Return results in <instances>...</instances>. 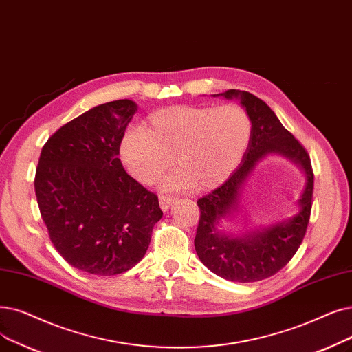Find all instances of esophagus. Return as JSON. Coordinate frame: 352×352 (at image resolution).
<instances>
[{"label":"esophagus","mask_w":352,"mask_h":352,"mask_svg":"<svg viewBox=\"0 0 352 352\" xmlns=\"http://www.w3.org/2000/svg\"><path fill=\"white\" fill-rule=\"evenodd\" d=\"M174 201H175V197L173 195H160V206L162 211H168V208L173 206Z\"/></svg>","instance_id":"34e87169"}]
</instances>
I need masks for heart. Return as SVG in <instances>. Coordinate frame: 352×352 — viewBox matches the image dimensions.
Here are the masks:
<instances>
[{
    "instance_id": "b5f03b06",
    "label": "heart",
    "mask_w": 352,
    "mask_h": 352,
    "mask_svg": "<svg viewBox=\"0 0 352 352\" xmlns=\"http://www.w3.org/2000/svg\"><path fill=\"white\" fill-rule=\"evenodd\" d=\"M252 120L241 106L174 104L152 112L145 128H128L119 142V158L142 184L154 182L174 164L166 190L208 191L232 175L248 149Z\"/></svg>"
}]
</instances>
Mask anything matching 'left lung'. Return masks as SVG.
I'll return each instance as SVG.
<instances>
[{"instance_id":"1","label":"left lung","mask_w":352,"mask_h":352,"mask_svg":"<svg viewBox=\"0 0 352 352\" xmlns=\"http://www.w3.org/2000/svg\"><path fill=\"white\" fill-rule=\"evenodd\" d=\"M212 96L240 99L252 120V136L240 166L223 186L197 201L200 221L194 239L200 261L219 276L232 282H257L276 274L298 252L307 233L314 194L311 158L303 145L290 133L269 106L246 90L230 89ZM267 153H279L298 163L307 175V186L300 199V212L279 225L243 238L218 232L223 218L238 206L242 184L255 162Z\"/></svg>"}]
</instances>
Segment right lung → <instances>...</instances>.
Wrapping results in <instances>:
<instances>
[{
    "instance_id": "add662e5",
    "label": "right lung",
    "mask_w": 352,
    "mask_h": 352,
    "mask_svg": "<svg viewBox=\"0 0 352 352\" xmlns=\"http://www.w3.org/2000/svg\"><path fill=\"white\" fill-rule=\"evenodd\" d=\"M138 106L129 99L96 106L44 144L34 178L41 219L65 261L96 276L141 262L162 217L158 195L122 165L119 142Z\"/></svg>"
}]
</instances>
